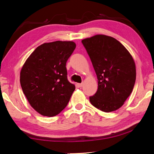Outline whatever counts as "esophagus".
<instances>
[{
  "label": "esophagus",
  "instance_id": "obj_1",
  "mask_svg": "<svg viewBox=\"0 0 154 154\" xmlns=\"http://www.w3.org/2000/svg\"><path fill=\"white\" fill-rule=\"evenodd\" d=\"M78 87H83V84L82 83H78L77 84Z\"/></svg>",
  "mask_w": 154,
  "mask_h": 154
}]
</instances>
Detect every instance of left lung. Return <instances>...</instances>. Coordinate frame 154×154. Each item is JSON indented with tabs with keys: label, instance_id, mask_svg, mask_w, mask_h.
<instances>
[{
	"label": "left lung",
	"instance_id": "left-lung-1",
	"mask_svg": "<svg viewBox=\"0 0 154 154\" xmlns=\"http://www.w3.org/2000/svg\"><path fill=\"white\" fill-rule=\"evenodd\" d=\"M98 79V89L89 97L93 105L105 112L122 106L134 86V59L126 48L109 35L98 34L82 40Z\"/></svg>",
	"mask_w": 154,
	"mask_h": 154
}]
</instances>
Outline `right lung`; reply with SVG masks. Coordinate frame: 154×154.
Wrapping results in <instances>:
<instances>
[{
    "label": "right lung",
    "instance_id": "right-lung-1",
    "mask_svg": "<svg viewBox=\"0 0 154 154\" xmlns=\"http://www.w3.org/2000/svg\"><path fill=\"white\" fill-rule=\"evenodd\" d=\"M75 48L72 41L44 43L23 65L20 77L23 93L42 115H57L70 100L75 86L67 80L66 63Z\"/></svg>",
    "mask_w": 154,
    "mask_h": 154
}]
</instances>
